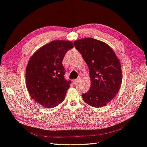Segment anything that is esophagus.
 <instances>
[{
    "mask_svg": "<svg viewBox=\"0 0 147 147\" xmlns=\"http://www.w3.org/2000/svg\"><path fill=\"white\" fill-rule=\"evenodd\" d=\"M80 80H81V77H78L77 79L74 80L73 81V83H74V84H76L78 82H79Z\"/></svg>",
    "mask_w": 147,
    "mask_h": 147,
    "instance_id": "obj_1",
    "label": "esophagus"
}]
</instances>
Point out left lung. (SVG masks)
I'll use <instances>...</instances> for the list:
<instances>
[{
	"mask_svg": "<svg viewBox=\"0 0 147 147\" xmlns=\"http://www.w3.org/2000/svg\"><path fill=\"white\" fill-rule=\"evenodd\" d=\"M74 47L88 65L90 88L82 95L83 100L93 107H102L113 99L119 90L123 74L119 60L107 43L92 38L76 40Z\"/></svg>",
	"mask_w": 147,
	"mask_h": 147,
	"instance_id": "8db88e82",
	"label": "left lung"
}]
</instances>
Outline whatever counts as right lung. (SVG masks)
<instances>
[{
  "label": "right lung",
  "instance_id": "right-lung-1",
  "mask_svg": "<svg viewBox=\"0 0 147 147\" xmlns=\"http://www.w3.org/2000/svg\"><path fill=\"white\" fill-rule=\"evenodd\" d=\"M71 42L55 40L36 51L27 64L26 85L32 98L46 108H53L64 101L71 83L64 78L62 62Z\"/></svg>",
  "mask_w": 147,
  "mask_h": 147
}]
</instances>
